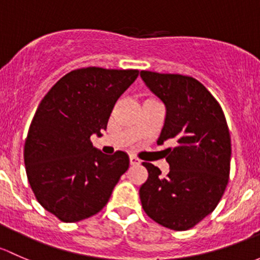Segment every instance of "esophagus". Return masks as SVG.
<instances>
[{"instance_id":"34e87169","label":"esophagus","mask_w":260,"mask_h":260,"mask_svg":"<svg viewBox=\"0 0 260 260\" xmlns=\"http://www.w3.org/2000/svg\"><path fill=\"white\" fill-rule=\"evenodd\" d=\"M129 160H130V165H139V164H140V160L136 159L135 156H130Z\"/></svg>"}]
</instances>
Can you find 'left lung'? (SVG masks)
Segmentation results:
<instances>
[{
    "label": "left lung",
    "mask_w": 260,
    "mask_h": 260,
    "mask_svg": "<svg viewBox=\"0 0 260 260\" xmlns=\"http://www.w3.org/2000/svg\"><path fill=\"white\" fill-rule=\"evenodd\" d=\"M141 79L167 106L157 144L167 149L170 171L143 162L148 180L140 186L141 205L155 223L188 230L216 208L229 181V127L221 106L207 87L191 76L141 71Z\"/></svg>",
    "instance_id": "1"
}]
</instances>
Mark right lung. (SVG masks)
Returning <instances> with one entry per match:
<instances>
[{
  "label": "right lung",
  "mask_w": 260,
  "mask_h": 260,
  "mask_svg": "<svg viewBox=\"0 0 260 260\" xmlns=\"http://www.w3.org/2000/svg\"><path fill=\"white\" fill-rule=\"evenodd\" d=\"M138 70L77 69L45 95L25 141L26 174L37 202L65 223L95 215L108 204L129 156L95 149L91 135L106 130L117 99Z\"/></svg>",
  "instance_id": "add662e5"
}]
</instances>
